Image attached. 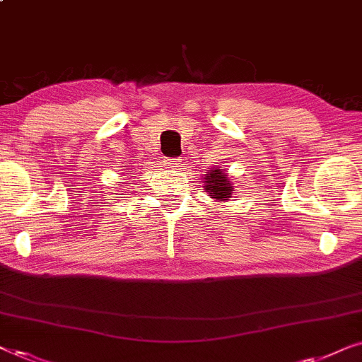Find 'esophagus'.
<instances>
[{
  "label": "esophagus",
  "instance_id": "obj_1",
  "mask_svg": "<svg viewBox=\"0 0 362 362\" xmlns=\"http://www.w3.org/2000/svg\"><path fill=\"white\" fill-rule=\"evenodd\" d=\"M163 163H165V168H168V170H176V168L181 166L180 158H166Z\"/></svg>",
  "mask_w": 362,
  "mask_h": 362
}]
</instances>
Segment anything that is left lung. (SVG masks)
Listing matches in <instances>:
<instances>
[{
	"mask_svg": "<svg viewBox=\"0 0 362 362\" xmlns=\"http://www.w3.org/2000/svg\"><path fill=\"white\" fill-rule=\"evenodd\" d=\"M206 189L209 191V196H212L217 201H227V197H230L232 191H234V186H230L229 177L221 170H212L206 176Z\"/></svg>",
	"mask_w": 362,
	"mask_h": 362,
	"instance_id": "8db88e82",
	"label": "left lung"
}]
</instances>
